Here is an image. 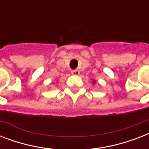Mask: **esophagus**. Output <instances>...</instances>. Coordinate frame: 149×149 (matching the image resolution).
Here are the masks:
<instances>
[{"instance_id": "esophagus-1", "label": "esophagus", "mask_w": 149, "mask_h": 149, "mask_svg": "<svg viewBox=\"0 0 149 149\" xmlns=\"http://www.w3.org/2000/svg\"><path fill=\"white\" fill-rule=\"evenodd\" d=\"M72 75H74V76H78L79 74V71L78 70H72V72H71Z\"/></svg>"}]
</instances>
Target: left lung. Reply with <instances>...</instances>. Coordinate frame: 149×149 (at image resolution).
Masks as SVG:
<instances>
[{
	"instance_id": "obj_1",
	"label": "left lung",
	"mask_w": 149,
	"mask_h": 149,
	"mask_svg": "<svg viewBox=\"0 0 149 149\" xmlns=\"http://www.w3.org/2000/svg\"><path fill=\"white\" fill-rule=\"evenodd\" d=\"M94 82H95V81H93V83H94Z\"/></svg>"
}]
</instances>
